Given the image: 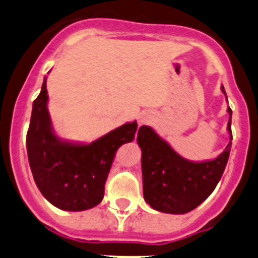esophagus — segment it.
<instances>
[{"mask_svg": "<svg viewBox=\"0 0 258 258\" xmlns=\"http://www.w3.org/2000/svg\"><path fill=\"white\" fill-rule=\"evenodd\" d=\"M152 120V115L151 112H143V114L139 116V120H138V124L139 125H146L148 124L149 121Z\"/></svg>", "mask_w": 258, "mask_h": 258, "instance_id": "1", "label": "esophagus"}]
</instances>
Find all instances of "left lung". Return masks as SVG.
<instances>
[{
	"instance_id": "1",
	"label": "left lung",
	"mask_w": 258,
	"mask_h": 258,
	"mask_svg": "<svg viewBox=\"0 0 258 258\" xmlns=\"http://www.w3.org/2000/svg\"><path fill=\"white\" fill-rule=\"evenodd\" d=\"M225 95V90L222 86ZM227 97V95H225ZM228 132L232 141V110L228 107ZM144 200L162 213L185 214L209 198L222 178L232 142L212 161L191 162L176 153L151 126L139 127Z\"/></svg>"
}]
</instances>
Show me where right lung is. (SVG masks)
Listing matches in <instances>:
<instances>
[{
	"label": "right lung",
	"instance_id": "1",
	"mask_svg": "<svg viewBox=\"0 0 258 258\" xmlns=\"http://www.w3.org/2000/svg\"><path fill=\"white\" fill-rule=\"evenodd\" d=\"M46 78L33 102L26 136L29 163L44 198L60 210L82 212L100 204L117 149L133 142L137 121L126 122L90 144L58 138L48 112Z\"/></svg>",
	"mask_w": 258,
	"mask_h": 258
}]
</instances>
